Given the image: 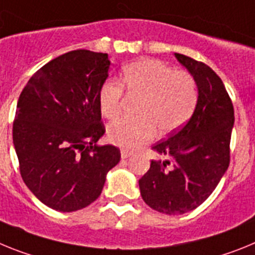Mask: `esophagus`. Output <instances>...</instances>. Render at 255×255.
<instances>
[{
	"label": "esophagus",
	"instance_id": "1",
	"mask_svg": "<svg viewBox=\"0 0 255 255\" xmlns=\"http://www.w3.org/2000/svg\"><path fill=\"white\" fill-rule=\"evenodd\" d=\"M130 155H132V152L128 151V150H122V151H121V156H122V159H127V158H129Z\"/></svg>",
	"mask_w": 255,
	"mask_h": 255
}]
</instances>
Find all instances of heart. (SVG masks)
<instances>
[{"label": "heart", "instance_id": "1", "mask_svg": "<svg viewBox=\"0 0 255 255\" xmlns=\"http://www.w3.org/2000/svg\"><path fill=\"white\" fill-rule=\"evenodd\" d=\"M121 83L108 79L99 91L101 114L117 119L122 113L123 88L130 96L141 97L133 121L115 122L108 129L110 142L123 149H136L149 142L159 129L172 133L191 118L198 105L199 88L194 75L173 70L156 59L143 57L126 64L121 70Z\"/></svg>", "mask_w": 255, "mask_h": 255}]
</instances>
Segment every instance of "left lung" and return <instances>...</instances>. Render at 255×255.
Masks as SVG:
<instances>
[{"instance_id": "left-lung-1", "label": "left lung", "mask_w": 255, "mask_h": 255, "mask_svg": "<svg viewBox=\"0 0 255 255\" xmlns=\"http://www.w3.org/2000/svg\"><path fill=\"white\" fill-rule=\"evenodd\" d=\"M176 59L198 83V105L181 129L152 146L163 159L151 160L138 181L151 209L176 216L203 204L230 164L234 106L222 79L207 64L182 54Z\"/></svg>"}]
</instances>
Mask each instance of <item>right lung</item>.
Wrapping results in <instances>:
<instances>
[{
	"label": "right lung",
	"mask_w": 255,
	"mask_h": 255,
	"mask_svg": "<svg viewBox=\"0 0 255 255\" xmlns=\"http://www.w3.org/2000/svg\"><path fill=\"white\" fill-rule=\"evenodd\" d=\"M108 54L75 50L57 56L28 81L17 100L12 141L24 183L47 207L75 212L94 203L121 160L105 133L99 91Z\"/></svg>",
	"instance_id": "obj_1"
}]
</instances>
